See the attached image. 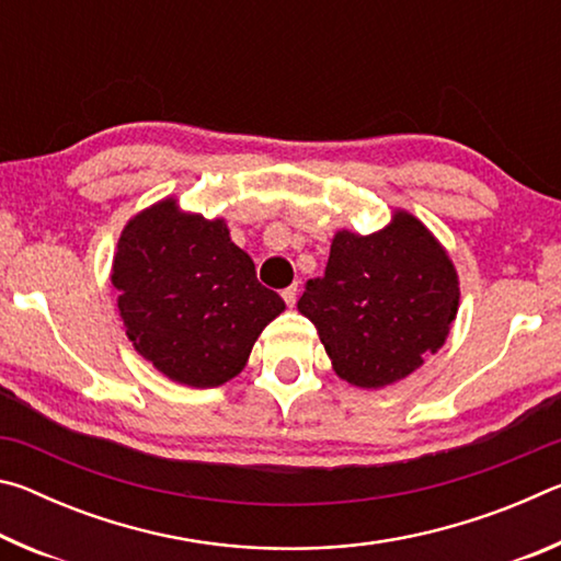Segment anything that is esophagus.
I'll return each instance as SVG.
<instances>
[{
  "instance_id": "34e87169",
  "label": "esophagus",
  "mask_w": 561,
  "mask_h": 561,
  "mask_svg": "<svg viewBox=\"0 0 561 561\" xmlns=\"http://www.w3.org/2000/svg\"><path fill=\"white\" fill-rule=\"evenodd\" d=\"M282 299L287 301V307H294V304H297V287H287V289H282Z\"/></svg>"
}]
</instances>
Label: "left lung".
<instances>
[{"label":"left lung","instance_id":"1","mask_svg":"<svg viewBox=\"0 0 561 561\" xmlns=\"http://www.w3.org/2000/svg\"><path fill=\"white\" fill-rule=\"evenodd\" d=\"M460 307L450 254L415 215L396 210L383 230H339L324 277L297 309L317 327L339 378L383 388L438 354Z\"/></svg>","mask_w":561,"mask_h":561}]
</instances>
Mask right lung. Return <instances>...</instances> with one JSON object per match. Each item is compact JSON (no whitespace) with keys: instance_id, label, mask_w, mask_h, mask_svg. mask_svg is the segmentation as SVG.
Here are the masks:
<instances>
[{"instance_id":"add662e5","label":"right lung","mask_w":561,"mask_h":561,"mask_svg":"<svg viewBox=\"0 0 561 561\" xmlns=\"http://www.w3.org/2000/svg\"><path fill=\"white\" fill-rule=\"evenodd\" d=\"M111 282L133 348L170 381L215 388L247 366L262 329L284 311L222 217L163 197L126 222Z\"/></svg>"}]
</instances>
